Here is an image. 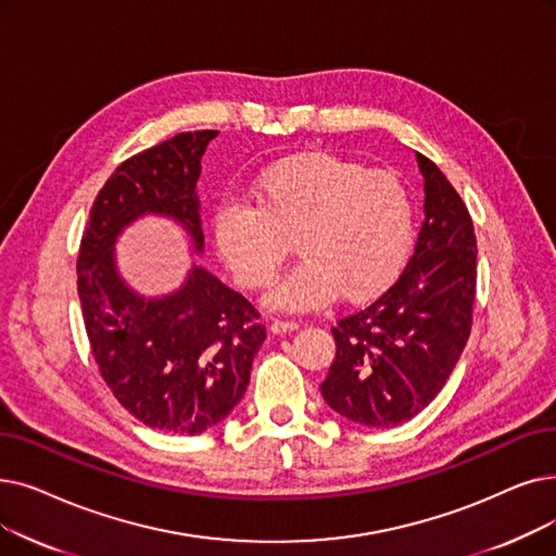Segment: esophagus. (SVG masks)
Returning <instances> with one entry per match:
<instances>
[{
    "mask_svg": "<svg viewBox=\"0 0 556 556\" xmlns=\"http://www.w3.org/2000/svg\"><path fill=\"white\" fill-rule=\"evenodd\" d=\"M300 325L295 323V320H275L273 325H270V329H273V333H286V331H295Z\"/></svg>",
    "mask_w": 556,
    "mask_h": 556,
    "instance_id": "34e87169",
    "label": "esophagus"
}]
</instances>
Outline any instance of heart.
Segmentation results:
<instances>
[{"label":"heart","instance_id":"obj_1","mask_svg":"<svg viewBox=\"0 0 556 556\" xmlns=\"http://www.w3.org/2000/svg\"><path fill=\"white\" fill-rule=\"evenodd\" d=\"M252 195L254 204L227 200L215 208L213 238L245 288L268 286L295 240L302 263L265 295L270 308H320L338 293L370 300L414 248L416 204L395 173L308 154L265 167Z\"/></svg>","mask_w":556,"mask_h":556}]
</instances>
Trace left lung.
<instances>
[{
	"mask_svg": "<svg viewBox=\"0 0 556 556\" xmlns=\"http://www.w3.org/2000/svg\"><path fill=\"white\" fill-rule=\"evenodd\" d=\"M425 223L397 279L331 329L336 356L325 402L366 427H395L441 393L472 327L477 238L470 213L439 165L416 154Z\"/></svg>",
	"mask_w": 556,
	"mask_h": 556,
	"instance_id": "1",
	"label": "left lung"
}]
</instances>
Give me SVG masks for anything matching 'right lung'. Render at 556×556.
Here are the masks:
<instances>
[{"mask_svg":"<svg viewBox=\"0 0 556 556\" xmlns=\"http://www.w3.org/2000/svg\"><path fill=\"white\" fill-rule=\"evenodd\" d=\"M218 131H186L115 167L92 202L77 291L102 379L127 412L159 431L202 433L243 400L265 341L258 311L192 263L175 293L144 298L117 273V236L148 213L179 223L202 254L198 179Z\"/></svg>","mask_w":556,"mask_h":556,"instance_id":"1","label":"right lung"}]
</instances>
